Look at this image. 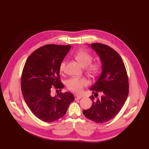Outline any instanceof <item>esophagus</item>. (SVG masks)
<instances>
[{
    "mask_svg": "<svg viewBox=\"0 0 149 149\" xmlns=\"http://www.w3.org/2000/svg\"><path fill=\"white\" fill-rule=\"evenodd\" d=\"M74 97H75V100H80V99L81 98V97L79 96V95H75Z\"/></svg>",
    "mask_w": 149,
    "mask_h": 149,
    "instance_id": "esophagus-1",
    "label": "esophagus"
}]
</instances>
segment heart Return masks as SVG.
Returning <instances> with one entry per match:
<instances>
[{
	"label": "heart",
	"instance_id": "obj_1",
	"mask_svg": "<svg viewBox=\"0 0 149 149\" xmlns=\"http://www.w3.org/2000/svg\"><path fill=\"white\" fill-rule=\"evenodd\" d=\"M74 57L80 63L82 67L85 68L86 71L88 74L96 75L101 69V65L100 62H93V56L88 51L81 49L76 51L74 54ZM66 66V60L61 61L60 64L59 69L60 72H63ZM88 84V81L84 78L72 77L69 79L66 83V86L68 90L76 93H80L82 92L83 88Z\"/></svg>",
	"mask_w": 149,
	"mask_h": 149
}]
</instances>
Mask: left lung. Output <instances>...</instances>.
<instances>
[{
  "label": "left lung",
  "instance_id": "1",
  "mask_svg": "<svg viewBox=\"0 0 149 149\" xmlns=\"http://www.w3.org/2000/svg\"><path fill=\"white\" fill-rule=\"evenodd\" d=\"M100 58L102 72L90 90L93 95L92 106L83 111L87 118L97 123L110 121L119 113L129 93L128 77L120 55L110 46L101 43L91 44Z\"/></svg>",
  "mask_w": 149,
  "mask_h": 149
}]
</instances>
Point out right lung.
<instances>
[{
	"mask_svg": "<svg viewBox=\"0 0 149 149\" xmlns=\"http://www.w3.org/2000/svg\"><path fill=\"white\" fill-rule=\"evenodd\" d=\"M70 49V45H46L31 54L23 67V97L32 113L43 121L51 123L61 118L74 101L70 92L51 95L52 86L60 91L64 87L60 80L59 66Z\"/></svg>",
	"mask_w": 149,
	"mask_h": 149,
	"instance_id": "1",
	"label": "right lung"
}]
</instances>
